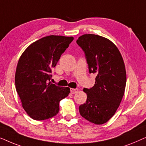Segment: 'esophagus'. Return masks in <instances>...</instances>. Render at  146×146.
Wrapping results in <instances>:
<instances>
[{"label": "esophagus", "mask_w": 146, "mask_h": 146, "mask_svg": "<svg viewBox=\"0 0 146 146\" xmlns=\"http://www.w3.org/2000/svg\"><path fill=\"white\" fill-rule=\"evenodd\" d=\"M70 91H71V93H72V94H74V93H76L77 91H78V89L72 88V89H70Z\"/></svg>", "instance_id": "34e87169"}]
</instances>
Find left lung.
I'll return each mask as SVG.
<instances>
[{"mask_svg": "<svg viewBox=\"0 0 146 146\" xmlns=\"http://www.w3.org/2000/svg\"><path fill=\"white\" fill-rule=\"evenodd\" d=\"M77 43L84 51L89 73L96 75L94 86L83 89L87 98L79 106V113L91 123L104 124L115 114L123 98L125 64L117 46L102 36L83 35Z\"/></svg>", "mask_w": 146, "mask_h": 146, "instance_id": "1", "label": "left lung"}]
</instances>
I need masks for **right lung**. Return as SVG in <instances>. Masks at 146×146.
Wrapping results in <instances>:
<instances>
[{
	"label": "right lung",
	"instance_id": "obj_1",
	"mask_svg": "<svg viewBox=\"0 0 146 146\" xmlns=\"http://www.w3.org/2000/svg\"><path fill=\"white\" fill-rule=\"evenodd\" d=\"M73 36L50 35L34 42L23 52L17 64L15 86L23 108L35 120L53 117L59 102L68 96L69 87L50 83L55 67Z\"/></svg>",
	"mask_w": 146,
	"mask_h": 146
}]
</instances>
